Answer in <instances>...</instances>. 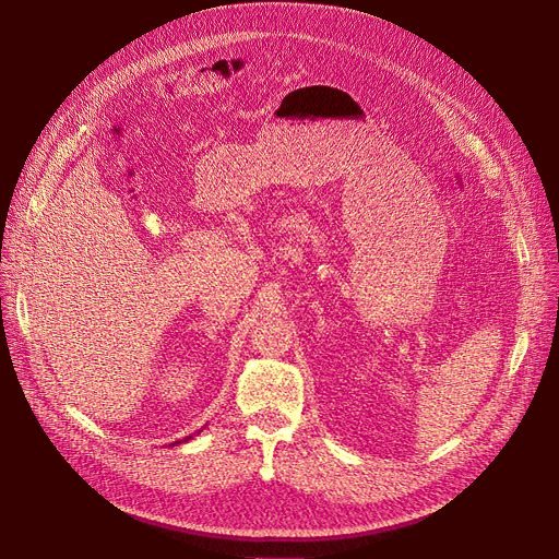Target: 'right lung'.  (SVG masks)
I'll return each mask as SVG.
<instances>
[{"mask_svg":"<svg viewBox=\"0 0 559 559\" xmlns=\"http://www.w3.org/2000/svg\"><path fill=\"white\" fill-rule=\"evenodd\" d=\"M188 439H190V437H186V439H183V442H188ZM174 444H181V442H174ZM174 444H171V447H174Z\"/></svg>","mask_w":559,"mask_h":559,"instance_id":"right-lung-1","label":"right lung"}]
</instances>
